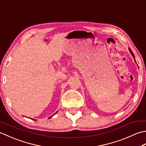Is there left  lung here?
<instances>
[{
	"label": "left lung",
	"mask_w": 146,
	"mask_h": 146,
	"mask_svg": "<svg viewBox=\"0 0 146 146\" xmlns=\"http://www.w3.org/2000/svg\"><path fill=\"white\" fill-rule=\"evenodd\" d=\"M129 51H130V52H131V53L132 54V56L133 57H134V59H135V56H134V53H133V52L132 51V50H131V48H129ZM136 62V61H135Z\"/></svg>",
	"instance_id": "left-lung-1"
}]
</instances>
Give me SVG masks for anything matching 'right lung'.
<instances>
[{"instance_id":"obj_1","label":"right lung","mask_w":146,"mask_h":146,"mask_svg":"<svg viewBox=\"0 0 146 146\" xmlns=\"http://www.w3.org/2000/svg\"><path fill=\"white\" fill-rule=\"evenodd\" d=\"M54 114H55V113H54ZM52 116H53V115H52ZM52 116H51V117H52ZM51 117H49V118H51ZM33 120H34V119H33Z\"/></svg>"}]
</instances>
